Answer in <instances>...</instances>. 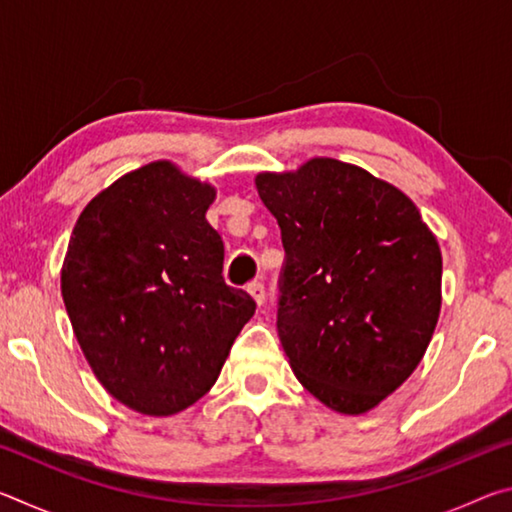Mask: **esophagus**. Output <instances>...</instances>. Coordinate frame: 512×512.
Here are the masks:
<instances>
[{
	"label": "esophagus",
	"mask_w": 512,
	"mask_h": 512,
	"mask_svg": "<svg viewBox=\"0 0 512 512\" xmlns=\"http://www.w3.org/2000/svg\"><path fill=\"white\" fill-rule=\"evenodd\" d=\"M246 289H248L250 296H253V300L257 302V305L262 307L264 302H266V289H264V284H262V282H257V280H253V282L248 284Z\"/></svg>",
	"instance_id": "esophagus-1"
}]
</instances>
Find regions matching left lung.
Wrapping results in <instances>:
<instances>
[{"label":"left lung","mask_w":512,"mask_h":512,"mask_svg":"<svg viewBox=\"0 0 512 512\" xmlns=\"http://www.w3.org/2000/svg\"><path fill=\"white\" fill-rule=\"evenodd\" d=\"M282 230L277 334L302 386L361 415L418 368L440 316L443 257L420 210L366 169L314 158L257 173Z\"/></svg>","instance_id":"8db88e82"}]
</instances>
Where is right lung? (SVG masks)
<instances>
[{
  "label": "right lung",
  "mask_w": 512,
  "mask_h": 512,
  "mask_svg": "<svg viewBox=\"0 0 512 512\" xmlns=\"http://www.w3.org/2000/svg\"><path fill=\"white\" fill-rule=\"evenodd\" d=\"M216 189L158 160L85 205L60 291L101 386L144 415L210 391L255 300L223 280V241L205 219Z\"/></svg>",
  "instance_id": "1"
}]
</instances>
